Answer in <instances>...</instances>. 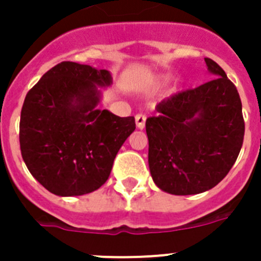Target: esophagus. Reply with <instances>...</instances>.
<instances>
[{"instance_id": "1", "label": "esophagus", "mask_w": 261, "mask_h": 261, "mask_svg": "<svg viewBox=\"0 0 261 261\" xmlns=\"http://www.w3.org/2000/svg\"><path fill=\"white\" fill-rule=\"evenodd\" d=\"M136 119V125H137L138 129H144L145 128V121H146V116L144 114H137L135 116Z\"/></svg>"}]
</instances>
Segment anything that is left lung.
Wrapping results in <instances>:
<instances>
[{"label":"left lung","instance_id":"left-lung-1","mask_svg":"<svg viewBox=\"0 0 261 261\" xmlns=\"http://www.w3.org/2000/svg\"><path fill=\"white\" fill-rule=\"evenodd\" d=\"M214 78L156 106L146 119L153 180L171 195L211 190L229 174L242 149L244 120L238 90L223 69L205 59Z\"/></svg>","mask_w":261,"mask_h":261}]
</instances>
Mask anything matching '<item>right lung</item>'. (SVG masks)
<instances>
[{"label":"right lung","instance_id":"add662e5","mask_svg":"<svg viewBox=\"0 0 261 261\" xmlns=\"http://www.w3.org/2000/svg\"><path fill=\"white\" fill-rule=\"evenodd\" d=\"M110 71L77 62L53 66L27 93L19 123L22 158L45 190L81 196L107 181L135 117L96 110Z\"/></svg>","mask_w":261,"mask_h":261}]
</instances>
